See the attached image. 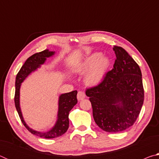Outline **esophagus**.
<instances>
[{
    "label": "esophagus",
    "mask_w": 159,
    "mask_h": 159,
    "mask_svg": "<svg viewBox=\"0 0 159 159\" xmlns=\"http://www.w3.org/2000/svg\"><path fill=\"white\" fill-rule=\"evenodd\" d=\"M85 98V94L84 92H83V91H79V92H78L77 94V99L78 100H82Z\"/></svg>",
    "instance_id": "34e87169"
}]
</instances>
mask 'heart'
Returning a JSON list of instances; mask_svg holds the SVG:
<instances>
[{
  "mask_svg": "<svg viewBox=\"0 0 159 159\" xmlns=\"http://www.w3.org/2000/svg\"><path fill=\"white\" fill-rule=\"evenodd\" d=\"M109 64L108 58L102 57L101 53L96 52L86 57L76 67V71L83 74L89 71L85 76V82L90 85H96L104 79Z\"/></svg>",
  "mask_w": 159,
  "mask_h": 159,
  "instance_id": "b5f03b06",
  "label": "heart"
}]
</instances>
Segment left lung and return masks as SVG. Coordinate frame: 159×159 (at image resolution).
<instances>
[{"label": "left lung", "mask_w": 159, "mask_h": 159, "mask_svg": "<svg viewBox=\"0 0 159 159\" xmlns=\"http://www.w3.org/2000/svg\"><path fill=\"white\" fill-rule=\"evenodd\" d=\"M116 59L112 70L98 85L88 88L94 120L108 133H118L136 121L144 102L141 70L123 48H113Z\"/></svg>", "instance_id": "obj_1"}]
</instances>
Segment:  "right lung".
<instances>
[{
    "instance_id": "1",
    "label": "right lung",
    "mask_w": 159,
    "mask_h": 159,
    "mask_svg": "<svg viewBox=\"0 0 159 159\" xmlns=\"http://www.w3.org/2000/svg\"><path fill=\"white\" fill-rule=\"evenodd\" d=\"M55 52H51L48 50H45L42 52L34 54L31 57H29L25 63L21 66L20 71L18 72L16 76L15 80V104L16 109L20 116L21 121L26 128L31 133L43 138H55L62 135L66 132L69 128V114L71 109L76 105L77 103V90H74L68 93L62 94L60 96L59 99V109L57 114V120L55 126L51 129L50 131L46 133H41L36 130H32L26 124L23 119L22 114H21L20 107V89L21 83L24 81L26 77L34 71L37 68L43 64L46 60L47 57L54 55Z\"/></svg>"
}]
</instances>
